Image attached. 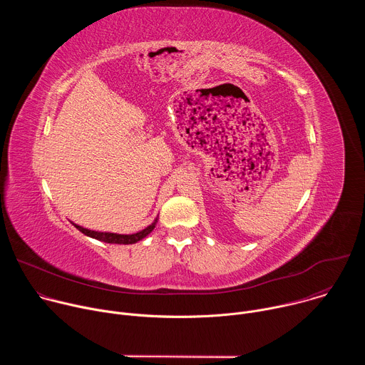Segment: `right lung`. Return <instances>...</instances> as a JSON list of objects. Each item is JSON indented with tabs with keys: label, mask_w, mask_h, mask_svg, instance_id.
<instances>
[{
	"label": "right lung",
	"mask_w": 365,
	"mask_h": 365,
	"mask_svg": "<svg viewBox=\"0 0 365 365\" xmlns=\"http://www.w3.org/2000/svg\"><path fill=\"white\" fill-rule=\"evenodd\" d=\"M82 234L88 235V237H92L95 240H99V241H103V242H110V244H134L140 240H143L144 237H147L155 227V221L148 225L147 228H144L143 231L137 232V234H131V235H121V234H113V232H98V231H91V230H86V228H82L76 224H73Z\"/></svg>",
	"instance_id": "1"
}]
</instances>
